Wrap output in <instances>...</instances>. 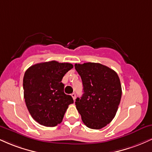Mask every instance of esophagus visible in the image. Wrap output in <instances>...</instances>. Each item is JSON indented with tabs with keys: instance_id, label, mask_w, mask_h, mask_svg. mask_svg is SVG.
Returning a JSON list of instances; mask_svg holds the SVG:
<instances>
[{
	"instance_id": "obj_1",
	"label": "esophagus",
	"mask_w": 152,
	"mask_h": 152,
	"mask_svg": "<svg viewBox=\"0 0 152 152\" xmlns=\"http://www.w3.org/2000/svg\"><path fill=\"white\" fill-rule=\"evenodd\" d=\"M71 96H72V98H73V99H74V101H75V99H76V94H75V93L71 94Z\"/></svg>"
}]
</instances>
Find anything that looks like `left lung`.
I'll list each match as a JSON object with an SVG mask.
<instances>
[{
    "instance_id": "obj_1",
    "label": "left lung",
    "mask_w": 152,
    "mask_h": 152,
    "mask_svg": "<svg viewBox=\"0 0 152 152\" xmlns=\"http://www.w3.org/2000/svg\"><path fill=\"white\" fill-rule=\"evenodd\" d=\"M81 76L83 94L76 99V109L83 124L100 129L113 120L121 98V86L117 74L98 63L75 64Z\"/></svg>"
}]
</instances>
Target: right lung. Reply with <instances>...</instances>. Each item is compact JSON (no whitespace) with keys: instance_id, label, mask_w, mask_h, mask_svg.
I'll list each match as a JSON object with an SVG mask.
<instances>
[{"instance_id":"right-lung-1","label":"right lung","mask_w":152,"mask_h":152,"mask_svg":"<svg viewBox=\"0 0 152 152\" xmlns=\"http://www.w3.org/2000/svg\"><path fill=\"white\" fill-rule=\"evenodd\" d=\"M74 66L56 61L31 66L23 76V94L33 118L45 126H56L62 121L69 105L74 103L64 93L62 78Z\"/></svg>"}]
</instances>
